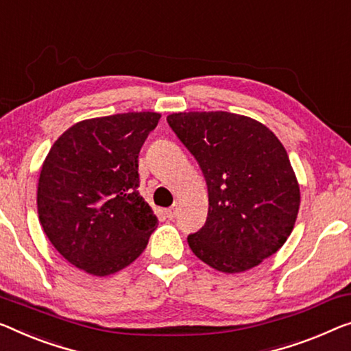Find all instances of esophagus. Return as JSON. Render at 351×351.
I'll return each mask as SVG.
<instances>
[{
	"label": "esophagus",
	"mask_w": 351,
	"mask_h": 351,
	"mask_svg": "<svg viewBox=\"0 0 351 351\" xmlns=\"http://www.w3.org/2000/svg\"><path fill=\"white\" fill-rule=\"evenodd\" d=\"M165 214H167V217H169V219H175L176 214H178V205H176V203L171 208L167 209Z\"/></svg>",
	"instance_id": "34e87169"
}]
</instances>
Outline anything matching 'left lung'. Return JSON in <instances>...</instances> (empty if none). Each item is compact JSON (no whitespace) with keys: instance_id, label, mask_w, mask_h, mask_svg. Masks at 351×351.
I'll return each mask as SVG.
<instances>
[{"instance_id":"8db88e82","label":"left lung","mask_w":351,"mask_h":351,"mask_svg":"<svg viewBox=\"0 0 351 351\" xmlns=\"http://www.w3.org/2000/svg\"><path fill=\"white\" fill-rule=\"evenodd\" d=\"M170 128L208 186L205 226L187 237L221 273H244L276 254L295 227L300 184L280 140L257 119L228 112H180Z\"/></svg>"}]
</instances>
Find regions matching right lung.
<instances>
[{
  "mask_svg": "<svg viewBox=\"0 0 351 351\" xmlns=\"http://www.w3.org/2000/svg\"><path fill=\"white\" fill-rule=\"evenodd\" d=\"M160 113L83 119L62 132L42 164L39 222L71 265L110 276L143 252L158 227L138 193V153Z\"/></svg>",
  "mask_w": 351,
  "mask_h": 351,
  "instance_id": "1",
  "label": "right lung"
}]
</instances>
